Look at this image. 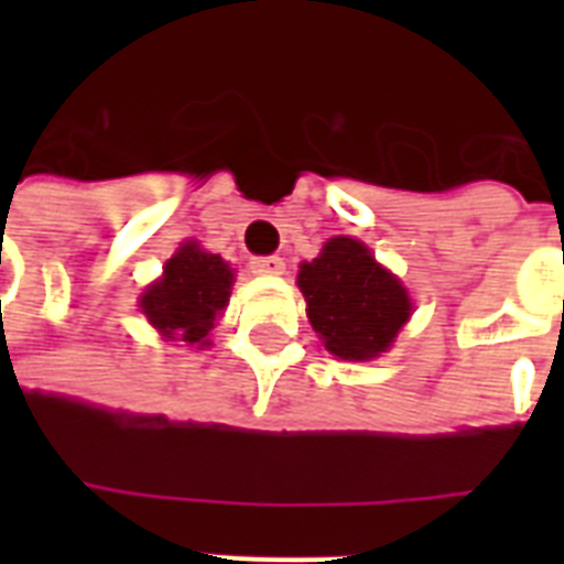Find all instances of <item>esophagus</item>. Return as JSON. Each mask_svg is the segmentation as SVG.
<instances>
[{
  "label": "esophagus",
  "mask_w": 564,
  "mask_h": 564,
  "mask_svg": "<svg viewBox=\"0 0 564 564\" xmlns=\"http://www.w3.org/2000/svg\"><path fill=\"white\" fill-rule=\"evenodd\" d=\"M251 269H254L257 274H283V257H254L251 260Z\"/></svg>",
  "instance_id": "34e87169"
}]
</instances>
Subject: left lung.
I'll return each mask as SVG.
<instances>
[{"label":"left lung","mask_w":564,"mask_h":564,"mask_svg":"<svg viewBox=\"0 0 564 564\" xmlns=\"http://www.w3.org/2000/svg\"><path fill=\"white\" fill-rule=\"evenodd\" d=\"M299 290L318 339L348 362L377 360L412 316L403 283L354 237L327 239L313 263H301Z\"/></svg>","instance_id":"left-lung-1"}]
</instances>
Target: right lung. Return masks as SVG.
<instances>
[{"mask_svg": "<svg viewBox=\"0 0 564 564\" xmlns=\"http://www.w3.org/2000/svg\"><path fill=\"white\" fill-rule=\"evenodd\" d=\"M234 269L219 254L204 251L198 242H184L166 260L163 274L140 295V310L163 339L210 345V330L228 307Z\"/></svg>", "mask_w": 564, "mask_h": 564, "instance_id": "add662e5", "label": "right lung"}]
</instances>
